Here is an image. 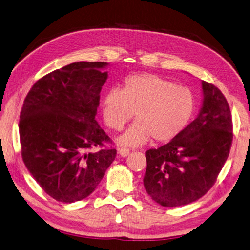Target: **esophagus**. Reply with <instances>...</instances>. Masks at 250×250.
<instances>
[{"instance_id": "esophagus-1", "label": "esophagus", "mask_w": 250, "mask_h": 250, "mask_svg": "<svg viewBox=\"0 0 250 250\" xmlns=\"http://www.w3.org/2000/svg\"><path fill=\"white\" fill-rule=\"evenodd\" d=\"M118 153L121 157H126V156H128V154H129V149L127 147H120L118 149Z\"/></svg>"}]
</instances>
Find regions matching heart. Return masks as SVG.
<instances>
[{
	"mask_svg": "<svg viewBox=\"0 0 250 250\" xmlns=\"http://www.w3.org/2000/svg\"><path fill=\"white\" fill-rule=\"evenodd\" d=\"M195 111V96L191 90L156 74L128 77L121 91L106 94L103 115L107 126L121 130L131 120H137L119 139L123 145L139 146L153 139L167 143L185 129Z\"/></svg>",
	"mask_w": 250,
	"mask_h": 250,
	"instance_id": "1",
	"label": "heart"
}]
</instances>
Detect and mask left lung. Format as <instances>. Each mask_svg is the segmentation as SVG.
<instances>
[{
    "label": "left lung",
    "mask_w": 250,
    "mask_h": 250,
    "mask_svg": "<svg viewBox=\"0 0 250 250\" xmlns=\"http://www.w3.org/2000/svg\"><path fill=\"white\" fill-rule=\"evenodd\" d=\"M198 117L171 142L148 149L143 184L163 207H179L203 197L215 184L232 144V118L226 97L203 82Z\"/></svg>",
    "instance_id": "left-lung-1"
}]
</instances>
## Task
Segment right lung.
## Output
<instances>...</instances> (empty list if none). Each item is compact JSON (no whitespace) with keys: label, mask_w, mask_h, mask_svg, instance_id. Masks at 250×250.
I'll use <instances>...</instances> for the list:
<instances>
[{"label":"right lung","mask_w":250,"mask_h":250,"mask_svg":"<svg viewBox=\"0 0 250 250\" xmlns=\"http://www.w3.org/2000/svg\"><path fill=\"white\" fill-rule=\"evenodd\" d=\"M107 62H81L44 75L20 113L21 155L47 195L62 203L88 197L117 156L95 121ZM97 150H95V148Z\"/></svg>","instance_id":"1"}]
</instances>
